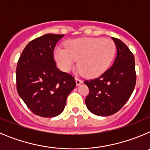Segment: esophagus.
I'll return each mask as SVG.
<instances>
[{
  "instance_id": "obj_1",
  "label": "esophagus",
  "mask_w": 150,
  "mask_h": 150,
  "mask_svg": "<svg viewBox=\"0 0 150 150\" xmlns=\"http://www.w3.org/2000/svg\"><path fill=\"white\" fill-rule=\"evenodd\" d=\"M82 83H83V80H82L81 79H79V78H78V77H76V83L77 86H79V84H81Z\"/></svg>"
}]
</instances>
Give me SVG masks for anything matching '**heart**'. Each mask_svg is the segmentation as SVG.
Returning <instances> with one entry per match:
<instances>
[{
  "instance_id": "b5f03b06",
  "label": "heart",
  "mask_w": 150,
  "mask_h": 150,
  "mask_svg": "<svg viewBox=\"0 0 150 150\" xmlns=\"http://www.w3.org/2000/svg\"><path fill=\"white\" fill-rule=\"evenodd\" d=\"M65 48L57 46L53 55L62 71L68 72L78 61V70L86 77H96L111 65L116 55L114 42L110 39L86 38L66 42Z\"/></svg>"
}]
</instances>
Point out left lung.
<instances>
[{
    "label": "left lung",
    "instance_id": "left-lung-1",
    "mask_svg": "<svg viewBox=\"0 0 150 150\" xmlns=\"http://www.w3.org/2000/svg\"><path fill=\"white\" fill-rule=\"evenodd\" d=\"M112 39L117 49L113 64L99 77L84 81L89 90L85 102L88 110L97 116L117 112L128 101L136 84L133 53L120 39Z\"/></svg>",
    "mask_w": 150,
    "mask_h": 150
}]
</instances>
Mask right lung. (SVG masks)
Listing matches in <instances>:
<instances>
[{"label": "right lung", "instance_id": "right-lung-1", "mask_svg": "<svg viewBox=\"0 0 150 150\" xmlns=\"http://www.w3.org/2000/svg\"><path fill=\"white\" fill-rule=\"evenodd\" d=\"M63 37L47 34L33 40L17 62V91L31 112L42 117L61 114L76 86L74 76L59 70L54 59L55 45Z\"/></svg>", "mask_w": 150, "mask_h": 150}]
</instances>
